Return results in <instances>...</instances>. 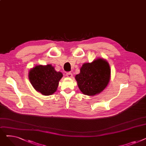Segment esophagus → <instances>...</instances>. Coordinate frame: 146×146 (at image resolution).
<instances>
[{
	"label": "esophagus",
	"instance_id": "1",
	"mask_svg": "<svg viewBox=\"0 0 146 146\" xmlns=\"http://www.w3.org/2000/svg\"><path fill=\"white\" fill-rule=\"evenodd\" d=\"M66 75H67V76L68 78H72V77H73V74H72V73H70V72H67V73H66Z\"/></svg>",
	"mask_w": 146,
	"mask_h": 146
}]
</instances>
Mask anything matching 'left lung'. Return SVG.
<instances>
[{"label":"left lung","mask_w":146,"mask_h":146,"mask_svg":"<svg viewBox=\"0 0 146 146\" xmlns=\"http://www.w3.org/2000/svg\"><path fill=\"white\" fill-rule=\"evenodd\" d=\"M110 74L108 63L104 59L98 58L91 63L83 64L80 73L75 78L83 94L94 96L106 88L110 82Z\"/></svg>","instance_id":"left-lung-1"}]
</instances>
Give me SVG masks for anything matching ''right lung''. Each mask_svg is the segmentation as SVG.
<instances>
[{
  "label": "right lung",
  "instance_id": "add662e5",
  "mask_svg": "<svg viewBox=\"0 0 146 146\" xmlns=\"http://www.w3.org/2000/svg\"><path fill=\"white\" fill-rule=\"evenodd\" d=\"M62 77L63 74L56 72L51 64L36 66L29 73V79L34 88L45 96L55 92Z\"/></svg>",
  "mask_w": 146,
  "mask_h": 146
}]
</instances>
